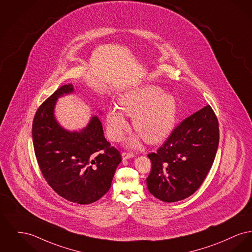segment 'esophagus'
<instances>
[{
    "instance_id": "esophagus-1",
    "label": "esophagus",
    "mask_w": 252,
    "mask_h": 252,
    "mask_svg": "<svg viewBox=\"0 0 252 252\" xmlns=\"http://www.w3.org/2000/svg\"><path fill=\"white\" fill-rule=\"evenodd\" d=\"M134 154L132 152H123L122 153V157H123V160H127L129 158H132Z\"/></svg>"
}]
</instances>
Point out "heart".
<instances>
[{
  "label": "heart",
  "mask_w": 252,
  "mask_h": 252,
  "mask_svg": "<svg viewBox=\"0 0 252 252\" xmlns=\"http://www.w3.org/2000/svg\"><path fill=\"white\" fill-rule=\"evenodd\" d=\"M119 104L124 113L133 117L134 130L148 144L163 142L175 126L177 101L172 94L163 93V89L157 86H145L127 91L120 97ZM121 112L117 107H111L105 116L109 137L116 142L123 138L128 127ZM129 145L136 146L137 141L132 139Z\"/></svg>",
  "instance_id": "1"
}]
</instances>
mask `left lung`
<instances>
[{
	"mask_svg": "<svg viewBox=\"0 0 252 252\" xmlns=\"http://www.w3.org/2000/svg\"><path fill=\"white\" fill-rule=\"evenodd\" d=\"M219 123L210 105L182 121L163 146L148 154V190L172 203L192 195L204 183L219 145Z\"/></svg>",
	"mask_w": 252,
	"mask_h": 252,
	"instance_id": "obj_1",
	"label": "left lung"
}]
</instances>
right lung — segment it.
Wrapping results in <instances>:
<instances>
[{"mask_svg":"<svg viewBox=\"0 0 252 252\" xmlns=\"http://www.w3.org/2000/svg\"><path fill=\"white\" fill-rule=\"evenodd\" d=\"M72 91L71 84L63 85L39 106L32 124L33 147L40 170L52 189L67 201L89 205L109 190L122 156L104 138L97 116L79 132L60 126L54 106L58 97Z\"/></svg>","mask_w":252,"mask_h":252,"instance_id":"1","label":"right lung"}]
</instances>
